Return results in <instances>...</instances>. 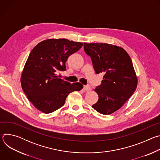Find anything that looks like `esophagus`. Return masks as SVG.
<instances>
[{
	"label": "esophagus",
	"mask_w": 160,
	"mask_h": 160,
	"mask_svg": "<svg viewBox=\"0 0 160 160\" xmlns=\"http://www.w3.org/2000/svg\"><path fill=\"white\" fill-rule=\"evenodd\" d=\"M91 89V87L89 86V85H85L83 87V90L84 91H86V92H87V91H89Z\"/></svg>",
	"instance_id": "1"
}]
</instances>
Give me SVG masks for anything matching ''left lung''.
<instances>
[{"label":"left lung","instance_id":"left-lung-1","mask_svg":"<svg viewBox=\"0 0 160 160\" xmlns=\"http://www.w3.org/2000/svg\"><path fill=\"white\" fill-rule=\"evenodd\" d=\"M83 45L96 73H104L102 84L94 89L99 99L92 107L103 115H110L122 107L138 86L132 61L124 49L115 45L84 43Z\"/></svg>","mask_w":160,"mask_h":160}]
</instances>
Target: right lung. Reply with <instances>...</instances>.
Masks as SVG:
<instances>
[{
  "instance_id": "add662e5",
  "label": "right lung",
  "mask_w": 160,
  "mask_h": 160,
  "mask_svg": "<svg viewBox=\"0 0 160 160\" xmlns=\"http://www.w3.org/2000/svg\"><path fill=\"white\" fill-rule=\"evenodd\" d=\"M82 42L66 38H50L38 43L31 51L21 76V87L28 100L39 111L51 113L64 104L66 98L83 85L71 84L57 73L66 70V62L77 52Z\"/></svg>"
}]
</instances>
